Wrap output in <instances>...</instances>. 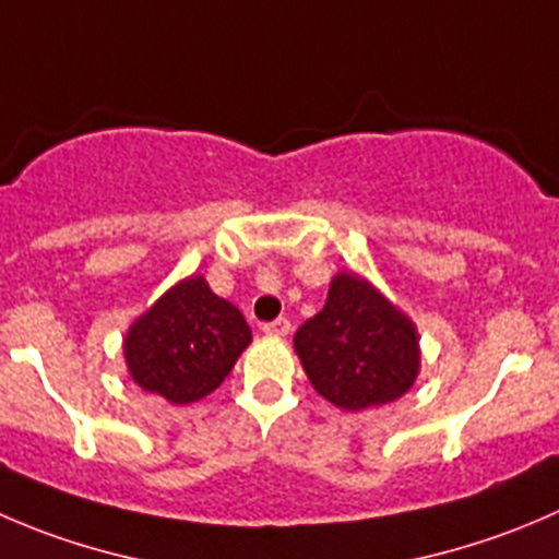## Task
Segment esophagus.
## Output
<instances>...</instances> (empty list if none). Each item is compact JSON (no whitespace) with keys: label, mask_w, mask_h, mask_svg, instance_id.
<instances>
[{"label":"esophagus","mask_w":559,"mask_h":559,"mask_svg":"<svg viewBox=\"0 0 559 559\" xmlns=\"http://www.w3.org/2000/svg\"><path fill=\"white\" fill-rule=\"evenodd\" d=\"M262 330H264V333H267V335H289L292 322H289V319L281 317V319H275V322H267V324H264Z\"/></svg>","instance_id":"obj_1"}]
</instances>
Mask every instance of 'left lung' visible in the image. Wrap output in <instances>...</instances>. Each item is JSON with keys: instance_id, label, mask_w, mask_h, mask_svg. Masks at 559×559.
<instances>
[{"instance_id": "1", "label": "left lung", "mask_w": 559, "mask_h": 559, "mask_svg": "<svg viewBox=\"0 0 559 559\" xmlns=\"http://www.w3.org/2000/svg\"><path fill=\"white\" fill-rule=\"evenodd\" d=\"M313 390L346 412L401 399L420 373L415 322L352 270L333 275L328 302L295 333Z\"/></svg>"}]
</instances>
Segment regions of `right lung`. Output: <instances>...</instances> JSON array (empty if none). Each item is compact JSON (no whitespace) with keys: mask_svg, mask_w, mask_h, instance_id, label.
<instances>
[{"mask_svg":"<svg viewBox=\"0 0 559 559\" xmlns=\"http://www.w3.org/2000/svg\"><path fill=\"white\" fill-rule=\"evenodd\" d=\"M248 344L240 308L215 295L204 275H188L130 324L122 352L139 388L182 406L213 393Z\"/></svg>","mask_w":559,"mask_h":559,"instance_id":"add662e5","label":"right lung"}]
</instances>
